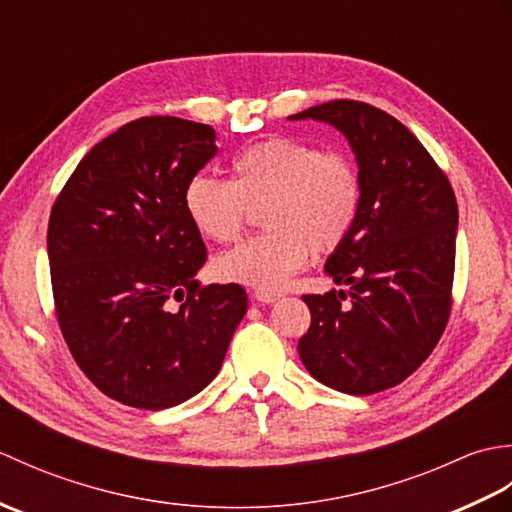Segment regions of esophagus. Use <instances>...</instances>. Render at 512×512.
<instances>
[{
    "mask_svg": "<svg viewBox=\"0 0 512 512\" xmlns=\"http://www.w3.org/2000/svg\"><path fill=\"white\" fill-rule=\"evenodd\" d=\"M253 297L259 301V303H273L281 297V292H273V290H255Z\"/></svg>",
    "mask_w": 512,
    "mask_h": 512,
    "instance_id": "esophagus-1",
    "label": "esophagus"
}]
</instances>
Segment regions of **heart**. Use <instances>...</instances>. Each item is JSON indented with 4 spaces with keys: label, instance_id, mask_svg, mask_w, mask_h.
Here are the masks:
<instances>
[{
    "label": "heart",
    "instance_id": "b5f03b06",
    "mask_svg": "<svg viewBox=\"0 0 512 512\" xmlns=\"http://www.w3.org/2000/svg\"><path fill=\"white\" fill-rule=\"evenodd\" d=\"M231 169V182L195 176L182 193L195 231L217 244L237 239L250 209L264 206L268 231L215 257L222 281L277 290L306 266L312 248L332 253L354 231L361 176L343 151L273 136L239 151Z\"/></svg>",
    "mask_w": 512,
    "mask_h": 512
}]
</instances>
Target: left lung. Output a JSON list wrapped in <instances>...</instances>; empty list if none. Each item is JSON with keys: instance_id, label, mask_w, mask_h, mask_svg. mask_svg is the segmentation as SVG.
<instances>
[{"instance_id": "8db88e82", "label": "left lung", "mask_w": 512, "mask_h": 512, "mask_svg": "<svg viewBox=\"0 0 512 512\" xmlns=\"http://www.w3.org/2000/svg\"><path fill=\"white\" fill-rule=\"evenodd\" d=\"M290 118L341 129L361 176L354 231L325 264L350 292L303 295L312 319L297 350L319 383L352 396L378 394L416 372L447 328L458 202L420 140L378 107L336 99Z\"/></svg>"}]
</instances>
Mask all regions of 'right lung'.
<instances>
[{
    "label": "right lung",
    "instance_id": "obj_1",
    "mask_svg": "<svg viewBox=\"0 0 512 512\" xmlns=\"http://www.w3.org/2000/svg\"><path fill=\"white\" fill-rule=\"evenodd\" d=\"M215 154L211 125L136 118L85 154L52 204L61 334L81 372L127 407L158 411L202 391L246 314L242 286L193 277L206 246L182 193Z\"/></svg>",
    "mask_w": 512,
    "mask_h": 512
}]
</instances>
